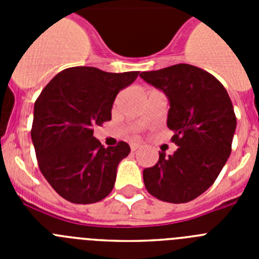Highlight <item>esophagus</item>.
<instances>
[{
    "label": "esophagus",
    "mask_w": 259,
    "mask_h": 259,
    "mask_svg": "<svg viewBox=\"0 0 259 259\" xmlns=\"http://www.w3.org/2000/svg\"><path fill=\"white\" fill-rule=\"evenodd\" d=\"M140 148V144H136V143H132L131 144V150L132 152H135V150H137Z\"/></svg>",
    "instance_id": "obj_1"
}]
</instances>
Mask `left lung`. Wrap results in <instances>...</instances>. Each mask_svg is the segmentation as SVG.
Here are the masks:
<instances>
[{
    "label": "left lung",
    "mask_w": 259,
    "mask_h": 259,
    "mask_svg": "<svg viewBox=\"0 0 259 259\" xmlns=\"http://www.w3.org/2000/svg\"><path fill=\"white\" fill-rule=\"evenodd\" d=\"M140 76L168 98L167 127L179 146L168 157L159 153L157 163L144 170L145 188L161 201L189 202L211 187L231 154L236 130L231 98L217 77L187 63Z\"/></svg>",
    "instance_id": "left-lung-1"
}]
</instances>
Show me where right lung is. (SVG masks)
Returning a JSON list of instances; mask_svg holds the SVG:
<instances>
[{
	"label": "right lung",
	"instance_id": "obj_1",
	"mask_svg": "<svg viewBox=\"0 0 259 259\" xmlns=\"http://www.w3.org/2000/svg\"><path fill=\"white\" fill-rule=\"evenodd\" d=\"M137 75L70 67L53 77L36 100L31 137L38 167L65 200L95 203L113 191L119 162L131 148L124 141L104 148L93 127L111 119L116 95Z\"/></svg>",
	"mask_w": 259,
	"mask_h": 259
}]
</instances>
